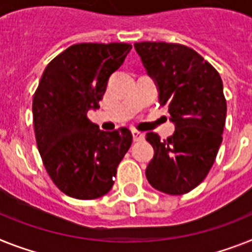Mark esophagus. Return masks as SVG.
Masks as SVG:
<instances>
[{"mask_svg":"<svg viewBox=\"0 0 252 252\" xmlns=\"http://www.w3.org/2000/svg\"><path fill=\"white\" fill-rule=\"evenodd\" d=\"M131 132H132V139H134V141H141L145 139V135L143 132H140V131L135 130V128Z\"/></svg>","mask_w":252,"mask_h":252,"instance_id":"34e87169","label":"esophagus"}]
</instances>
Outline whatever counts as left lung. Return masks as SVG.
<instances>
[{"label":"left lung","mask_w":252,"mask_h":252,"mask_svg":"<svg viewBox=\"0 0 252 252\" xmlns=\"http://www.w3.org/2000/svg\"><path fill=\"white\" fill-rule=\"evenodd\" d=\"M148 74L167 105L175 132L162 140L148 132L155 156L147 166L149 184L178 196L203 182L213 167L223 140L226 100L220 74L193 49L180 43L136 42Z\"/></svg>","instance_id":"8db88e82"}]
</instances>
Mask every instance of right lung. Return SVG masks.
<instances>
[{
	"label": "right lung",
	"mask_w": 252,
	"mask_h": 252,
	"mask_svg": "<svg viewBox=\"0 0 252 252\" xmlns=\"http://www.w3.org/2000/svg\"><path fill=\"white\" fill-rule=\"evenodd\" d=\"M130 43H77L54 58L33 95V125L43 166L58 188L77 199L107 194L132 135L127 127L99 130L87 117Z\"/></svg>",
	"instance_id": "1"
}]
</instances>
